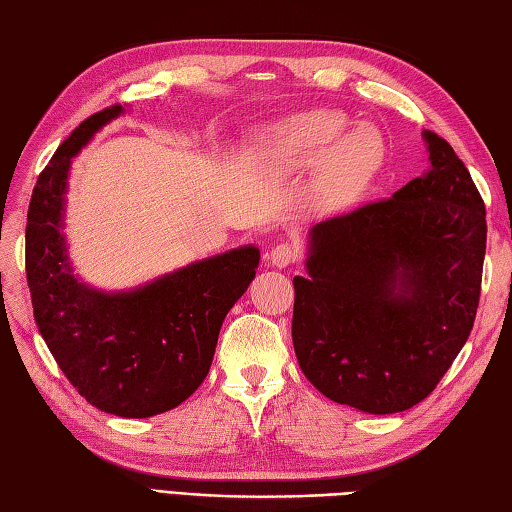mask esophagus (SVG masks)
<instances>
[{
	"label": "esophagus",
	"mask_w": 512,
	"mask_h": 512,
	"mask_svg": "<svg viewBox=\"0 0 512 512\" xmlns=\"http://www.w3.org/2000/svg\"><path fill=\"white\" fill-rule=\"evenodd\" d=\"M302 257V250H299L297 244L293 242H284V244H277L273 250H270V264L277 266V268H286L290 264H295L297 259Z\"/></svg>",
	"instance_id": "esophagus-1"
}]
</instances>
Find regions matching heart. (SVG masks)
<instances>
[{"instance_id": "b5f03b06", "label": "heart", "mask_w": 512, "mask_h": 512, "mask_svg": "<svg viewBox=\"0 0 512 512\" xmlns=\"http://www.w3.org/2000/svg\"><path fill=\"white\" fill-rule=\"evenodd\" d=\"M348 124L342 110H306L268 130L264 153L270 164L290 173L317 168L322 195L346 206L366 193L386 159V142L373 124Z\"/></svg>"}]
</instances>
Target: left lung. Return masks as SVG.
I'll list each match as a JSON object with an SVG mask.
<instances>
[{"label":"left lung","instance_id":"left-lung-1","mask_svg":"<svg viewBox=\"0 0 512 512\" xmlns=\"http://www.w3.org/2000/svg\"><path fill=\"white\" fill-rule=\"evenodd\" d=\"M393 197L310 230L295 277L293 344L319 393L370 415L433 393L473 330L486 255L484 199L444 137Z\"/></svg>","mask_w":512,"mask_h":512}]
</instances>
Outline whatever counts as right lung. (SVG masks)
I'll return each instance as SVG.
<instances>
[{"instance_id": "1", "label": "right lung", "mask_w": 512, "mask_h": 512, "mask_svg": "<svg viewBox=\"0 0 512 512\" xmlns=\"http://www.w3.org/2000/svg\"><path fill=\"white\" fill-rule=\"evenodd\" d=\"M122 113L115 104L84 119L39 175L28 206L26 279L39 333L77 393L104 413L144 419L186 402L204 382L259 250H228L128 293L79 282L62 233L70 159Z\"/></svg>"}]
</instances>
